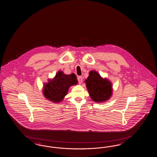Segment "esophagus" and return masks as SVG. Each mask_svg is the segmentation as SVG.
<instances>
[{
    "mask_svg": "<svg viewBox=\"0 0 157 157\" xmlns=\"http://www.w3.org/2000/svg\"><path fill=\"white\" fill-rule=\"evenodd\" d=\"M78 81L79 82V84H81L82 82V77L81 76H78Z\"/></svg>",
    "mask_w": 157,
    "mask_h": 157,
    "instance_id": "34e87169",
    "label": "esophagus"
}]
</instances>
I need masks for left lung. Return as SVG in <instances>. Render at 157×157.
I'll return each mask as SVG.
<instances>
[{
	"mask_svg": "<svg viewBox=\"0 0 157 157\" xmlns=\"http://www.w3.org/2000/svg\"><path fill=\"white\" fill-rule=\"evenodd\" d=\"M85 83L90 97L97 103L109 100L112 94V85L106 78L103 79L96 71H91Z\"/></svg>",
	"mask_w": 157,
	"mask_h": 157,
	"instance_id": "8db88e82",
	"label": "left lung"
}]
</instances>
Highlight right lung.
I'll list each match as a JSON object with an SVG mask.
<instances>
[{"label": "right lung", "mask_w": 157, "mask_h": 157, "mask_svg": "<svg viewBox=\"0 0 157 157\" xmlns=\"http://www.w3.org/2000/svg\"><path fill=\"white\" fill-rule=\"evenodd\" d=\"M44 84L43 94L45 98L54 103L61 102L67 95L70 86L78 83L77 78L74 74H64L58 71L56 76Z\"/></svg>", "instance_id": "1"}]
</instances>
